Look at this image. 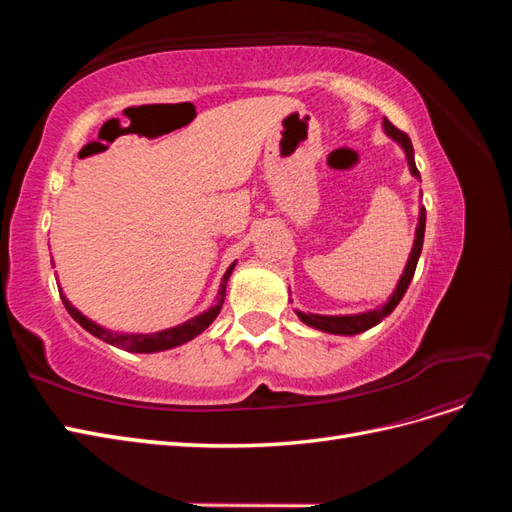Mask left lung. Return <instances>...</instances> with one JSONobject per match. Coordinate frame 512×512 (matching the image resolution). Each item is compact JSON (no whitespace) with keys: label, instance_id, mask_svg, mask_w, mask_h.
Here are the masks:
<instances>
[{"label":"left lung","instance_id":"1","mask_svg":"<svg viewBox=\"0 0 512 512\" xmlns=\"http://www.w3.org/2000/svg\"><path fill=\"white\" fill-rule=\"evenodd\" d=\"M382 128H384L386 136L393 138V141L401 149H404L412 177H416L418 181H421V175H418L416 164H414V149H412V141L408 138V134L397 130L389 119L382 121ZM423 239H425V207L421 205V207H418V224H416L414 243H412V252H410L408 262H406V269H404V273H401L395 290L391 292V297L386 299L380 307L369 309V312L346 314V316H322V314H309V312L305 314V312H299V309H294V312H297L299 320L305 322L307 327L324 331V333H333V335H356V333H363V331H367L371 327H376V324L382 322L386 316H389L393 309L399 305V301L404 299V294H406V290H408V286L412 282V277H414V271H416V262H418V258H421Z\"/></svg>","mask_w":512,"mask_h":512}]
</instances>
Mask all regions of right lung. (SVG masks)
Returning a JSON list of instances; mask_svg holds the SVG:
<instances>
[{
  "mask_svg": "<svg viewBox=\"0 0 512 512\" xmlns=\"http://www.w3.org/2000/svg\"><path fill=\"white\" fill-rule=\"evenodd\" d=\"M237 260L232 262V265L226 269L222 282H220V290H218V297H215L213 305L207 309V312L198 314L190 320H185L181 324H177V327H170V329H164V331H156V333H119V331H111L102 327V324L89 320L85 314H81L79 309H76L64 292L59 290L61 294V301H64L68 314L81 324V327L91 333L94 337L102 339V342L111 344L115 348H121L126 352H138V354H151V352H162V350H170V348H177L185 342H190V339H194L196 335L203 333L209 324L218 318L220 309L224 305V297H226V282L228 277L232 273V269H235Z\"/></svg>",
  "mask_w": 512,
  "mask_h": 512,
  "instance_id": "obj_1",
  "label": "right lung"
}]
</instances>
